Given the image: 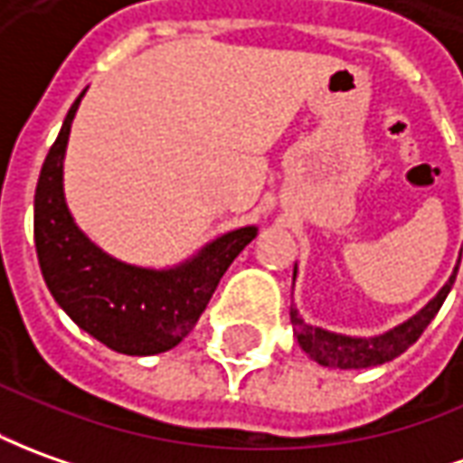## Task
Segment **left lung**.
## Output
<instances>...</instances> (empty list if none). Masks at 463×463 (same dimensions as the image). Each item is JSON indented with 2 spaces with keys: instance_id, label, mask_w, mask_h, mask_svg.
<instances>
[{
  "instance_id": "8db88e82",
  "label": "left lung",
  "mask_w": 463,
  "mask_h": 463,
  "mask_svg": "<svg viewBox=\"0 0 463 463\" xmlns=\"http://www.w3.org/2000/svg\"><path fill=\"white\" fill-rule=\"evenodd\" d=\"M463 250V247H461ZM458 260H461V251H458ZM458 264L454 267V272L449 277L436 298L429 299L426 307H420L413 317H408L406 323L396 325L393 330H388L383 335H373V337H353V335L333 333V330H325L317 325L305 323L299 317L298 307L289 310V320H292V330L298 337L299 347L310 355L315 363H320L325 368H340V371H358V368H373V365H383L388 360L398 358L401 353H406L408 347L413 345L420 337V333L429 327L436 312L441 310L446 295L451 292V285L457 279ZM295 277H298V267L292 274V287H295Z\"/></svg>"
}]
</instances>
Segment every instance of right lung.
Wrapping results in <instances>:
<instances>
[{"mask_svg": "<svg viewBox=\"0 0 463 463\" xmlns=\"http://www.w3.org/2000/svg\"><path fill=\"white\" fill-rule=\"evenodd\" d=\"M82 95L85 90L67 110L34 191L40 269L55 302L80 330L123 355H158L194 330L229 264L257 237V226L226 232L165 269L128 264L100 250L75 224L62 186L67 140Z\"/></svg>", "mask_w": 463, "mask_h": 463, "instance_id": "right-lung-1", "label": "right lung"}]
</instances>
